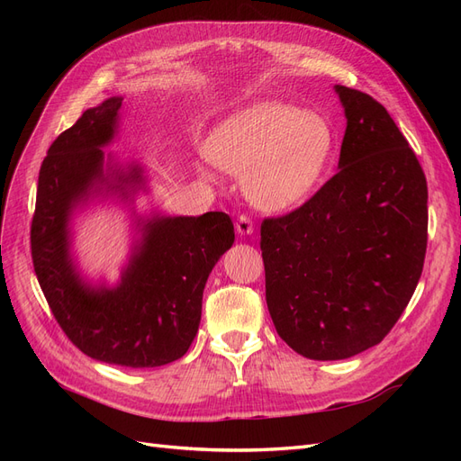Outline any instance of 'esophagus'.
<instances>
[{
	"label": "esophagus",
	"mask_w": 461,
	"mask_h": 461,
	"mask_svg": "<svg viewBox=\"0 0 461 461\" xmlns=\"http://www.w3.org/2000/svg\"><path fill=\"white\" fill-rule=\"evenodd\" d=\"M236 232L239 234H252L254 232V222L248 215H240L236 219Z\"/></svg>",
	"instance_id": "obj_1"
}]
</instances>
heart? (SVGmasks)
Wrapping results in <instances>:
<instances>
[{
	"label": "heart",
	"mask_w": 461,
	"mask_h": 461,
	"mask_svg": "<svg viewBox=\"0 0 461 461\" xmlns=\"http://www.w3.org/2000/svg\"><path fill=\"white\" fill-rule=\"evenodd\" d=\"M332 148L334 132L325 117L267 102L222 122L209 138L207 156L242 180L254 205L278 212L303 202L317 188ZM203 173L213 178L207 167Z\"/></svg>",
	"instance_id": "obj_1"
}]
</instances>
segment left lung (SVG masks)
Instances as JSON below:
<instances>
[{
    "label": "left lung",
    "instance_id": "8db88e82",
    "mask_svg": "<svg viewBox=\"0 0 461 461\" xmlns=\"http://www.w3.org/2000/svg\"><path fill=\"white\" fill-rule=\"evenodd\" d=\"M346 115L339 173L294 212L261 222L265 300L303 357L346 359L379 344L420 283L427 180L388 111L337 85Z\"/></svg>",
    "mask_w": 461,
    "mask_h": 461
}]
</instances>
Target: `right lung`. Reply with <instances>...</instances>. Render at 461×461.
<instances>
[{
  "label": "right lung",
  "instance_id": "obj_1",
  "mask_svg": "<svg viewBox=\"0 0 461 461\" xmlns=\"http://www.w3.org/2000/svg\"><path fill=\"white\" fill-rule=\"evenodd\" d=\"M122 97L113 95L55 138L40 167L31 227L32 263L53 317L80 352L121 367H159L183 357L196 337L207 276L234 242L227 213L138 221L142 239L113 288L90 286L73 258L68 221L94 192L129 198L142 169L107 163Z\"/></svg>",
  "mask_w": 461,
  "mask_h": 461
}]
</instances>
